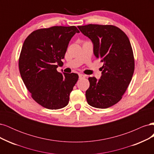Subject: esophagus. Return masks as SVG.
<instances>
[{
	"label": "esophagus",
	"mask_w": 154,
	"mask_h": 154,
	"mask_svg": "<svg viewBox=\"0 0 154 154\" xmlns=\"http://www.w3.org/2000/svg\"><path fill=\"white\" fill-rule=\"evenodd\" d=\"M85 74H79V78H85Z\"/></svg>",
	"instance_id": "34e87169"
}]
</instances>
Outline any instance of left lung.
Returning a JSON list of instances; mask_svg holds the SVG:
<instances>
[{
    "label": "left lung",
    "mask_w": 154,
    "mask_h": 154,
    "mask_svg": "<svg viewBox=\"0 0 154 154\" xmlns=\"http://www.w3.org/2000/svg\"><path fill=\"white\" fill-rule=\"evenodd\" d=\"M93 44V53L103 62L101 76L89 77L85 96L88 104L106 109L122 98L134 71V58L128 36L118 27L88 24L78 26Z\"/></svg>",
    "instance_id": "8db88e82"
}]
</instances>
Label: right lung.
<instances>
[{"instance_id":"right-lung-1","label":"right lung","mask_w":154,"mask_h":154,"mask_svg":"<svg viewBox=\"0 0 154 154\" xmlns=\"http://www.w3.org/2000/svg\"><path fill=\"white\" fill-rule=\"evenodd\" d=\"M80 32L75 26H53L36 30L23 44L18 61L23 82L36 102L57 110L69 103L78 81L76 73L58 72L72 37Z\"/></svg>"}]
</instances>
